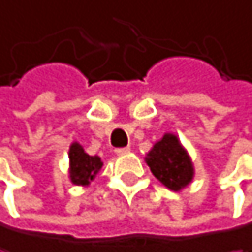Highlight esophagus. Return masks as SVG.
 I'll return each mask as SVG.
<instances>
[{"label": "esophagus", "instance_id": "esophagus-1", "mask_svg": "<svg viewBox=\"0 0 252 252\" xmlns=\"http://www.w3.org/2000/svg\"><path fill=\"white\" fill-rule=\"evenodd\" d=\"M115 153H116L118 156H125V154H128V153H130V148H128V147H124V148H116V150H115Z\"/></svg>", "mask_w": 252, "mask_h": 252}]
</instances>
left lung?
<instances>
[{
  "label": "left lung",
  "instance_id": "obj_1",
  "mask_svg": "<svg viewBox=\"0 0 252 252\" xmlns=\"http://www.w3.org/2000/svg\"><path fill=\"white\" fill-rule=\"evenodd\" d=\"M145 161L161 185L174 192L189 186L195 175L192 158L174 133H164L148 151Z\"/></svg>",
  "mask_w": 252,
  "mask_h": 252
}]
</instances>
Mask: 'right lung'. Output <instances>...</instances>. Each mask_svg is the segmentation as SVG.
<instances>
[{"mask_svg": "<svg viewBox=\"0 0 252 252\" xmlns=\"http://www.w3.org/2000/svg\"><path fill=\"white\" fill-rule=\"evenodd\" d=\"M102 168V160L98 156H89L78 142L69 147V178L75 186H89Z\"/></svg>", "mask_w": 252, "mask_h": 252, "instance_id": "add662e5", "label": "right lung"}]
</instances>
